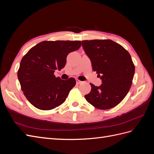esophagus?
Masks as SVG:
<instances>
[{
    "label": "esophagus",
    "instance_id": "esophagus-1",
    "mask_svg": "<svg viewBox=\"0 0 154 154\" xmlns=\"http://www.w3.org/2000/svg\"><path fill=\"white\" fill-rule=\"evenodd\" d=\"M76 83H77V84H81V83H83V82H82V81H80V80H78V79H77V80H76Z\"/></svg>",
    "mask_w": 154,
    "mask_h": 154
}]
</instances>
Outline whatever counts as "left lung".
Returning a JSON list of instances; mask_svg holds the SVG:
<instances>
[{"mask_svg": "<svg viewBox=\"0 0 154 154\" xmlns=\"http://www.w3.org/2000/svg\"><path fill=\"white\" fill-rule=\"evenodd\" d=\"M92 69L100 77L99 87L91 83V91L86 100L101 110L118 105L127 96L132 85L135 66L131 56L122 45L111 40L82 42Z\"/></svg>", "mask_w": 154, "mask_h": 154, "instance_id": "8db88e82", "label": "left lung"}]
</instances>
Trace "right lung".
Listing matches in <instances>:
<instances>
[{
  "label": "right lung",
  "mask_w": 154,
  "mask_h": 154,
  "mask_svg": "<svg viewBox=\"0 0 154 154\" xmlns=\"http://www.w3.org/2000/svg\"><path fill=\"white\" fill-rule=\"evenodd\" d=\"M81 41H44L32 48L22 58L18 71L21 89L36 108L53 109L66 101L76 85L73 78L63 80L54 72L66 64L67 55L79 49Z\"/></svg>",
  "instance_id": "obj_1"
}]
</instances>
